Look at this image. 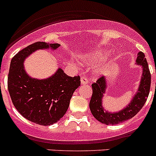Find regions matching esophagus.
<instances>
[{
  "label": "esophagus",
  "mask_w": 156,
  "mask_h": 156,
  "mask_svg": "<svg viewBox=\"0 0 156 156\" xmlns=\"http://www.w3.org/2000/svg\"><path fill=\"white\" fill-rule=\"evenodd\" d=\"M88 78L87 76H83L82 77H81V84H83V85H85V84H87L88 83Z\"/></svg>",
  "instance_id": "esophagus-1"
}]
</instances>
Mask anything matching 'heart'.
Here are the masks:
<instances>
[{"mask_svg":"<svg viewBox=\"0 0 156 156\" xmlns=\"http://www.w3.org/2000/svg\"><path fill=\"white\" fill-rule=\"evenodd\" d=\"M107 55H108L107 52H104V51H96V52H93L91 53H87L83 57V58L90 65H95V64L99 63V62H102L104 59H105ZM106 66L107 64H105L101 67V69H104Z\"/></svg>","mask_w":156,"mask_h":156,"instance_id":"heart-1","label":"heart"}]
</instances>
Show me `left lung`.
<instances>
[{"instance_id":"obj_1","label":"left lung","mask_w":156,"mask_h":156,"mask_svg":"<svg viewBox=\"0 0 156 156\" xmlns=\"http://www.w3.org/2000/svg\"><path fill=\"white\" fill-rule=\"evenodd\" d=\"M136 62L142 66V76L139 87L130 104L118 112L106 111L102 106V98L106 91L107 81L104 76L100 77L92 84L93 94L90 101V109L96 119L104 125H117L128 121L136 115L147 101L151 87V73L145 54L139 52Z\"/></svg>"}]
</instances>
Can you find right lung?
<instances>
[{
  "label": "right lung",
  "instance_id": "obj_1",
  "mask_svg": "<svg viewBox=\"0 0 156 156\" xmlns=\"http://www.w3.org/2000/svg\"><path fill=\"white\" fill-rule=\"evenodd\" d=\"M59 46L35 42L18 52L10 65L8 89L13 104L24 118L38 125H51L64 116L74 91L80 85V77L69 76L59 68L47 79H34L26 73L23 62L36 50H55Z\"/></svg>",
  "mask_w": 156,
  "mask_h": 156
}]
</instances>
